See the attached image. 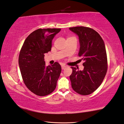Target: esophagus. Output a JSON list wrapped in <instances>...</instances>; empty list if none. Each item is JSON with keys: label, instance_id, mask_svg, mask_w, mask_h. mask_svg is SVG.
I'll list each match as a JSON object with an SVG mask.
<instances>
[{"label": "esophagus", "instance_id": "34e87169", "mask_svg": "<svg viewBox=\"0 0 124 124\" xmlns=\"http://www.w3.org/2000/svg\"><path fill=\"white\" fill-rule=\"evenodd\" d=\"M66 67H67V66H66L65 65H64V64L62 65V70H64V69L65 68H66Z\"/></svg>", "mask_w": 124, "mask_h": 124}]
</instances>
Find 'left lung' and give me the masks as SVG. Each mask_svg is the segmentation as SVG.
Returning <instances> with one entry per match:
<instances>
[{
  "mask_svg": "<svg viewBox=\"0 0 124 124\" xmlns=\"http://www.w3.org/2000/svg\"><path fill=\"white\" fill-rule=\"evenodd\" d=\"M69 29L78 36V55L84 61L83 70L71 67V86L78 94L89 95L99 87L107 73V58L105 43L98 32L92 28L75 27Z\"/></svg>",
  "mask_w": 124,
  "mask_h": 124,
  "instance_id": "left-lung-1",
  "label": "left lung"
}]
</instances>
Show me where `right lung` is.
Segmentation results:
<instances>
[{
  "mask_svg": "<svg viewBox=\"0 0 124 124\" xmlns=\"http://www.w3.org/2000/svg\"><path fill=\"white\" fill-rule=\"evenodd\" d=\"M61 29H39L31 32L24 42L18 63L27 87L36 95L43 96L55 89L62 68L55 62L46 66L45 53L51 51L52 42Z\"/></svg>",
  "mask_w": 124,
  "mask_h": 124,
  "instance_id": "right-lung-1",
  "label": "right lung"
}]
</instances>
